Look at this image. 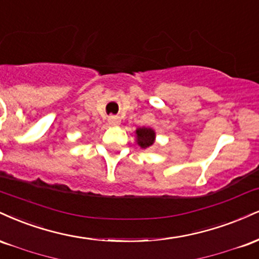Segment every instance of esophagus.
<instances>
[{
  "label": "esophagus",
  "instance_id": "1",
  "mask_svg": "<svg viewBox=\"0 0 259 259\" xmlns=\"http://www.w3.org/2000/svg\"><path fill=\"white\" fill-rule=\"evenodd\" d=\"M108 121H109V123L111 124V126H118V124L121 123V120H120V117H118V116H109Z\"/></svg>",
  "mask_w": 259,
  "mask_h": 259
}]
</instances>
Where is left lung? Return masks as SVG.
<instances>
[{"instance_id": "1", "label": "left lung", "mask_w": 259, "mask_h": 259, "mask_svg": "<svg viewBox=\"0 0 259 259\" xmlns=\"http://www.w3.org/2000/svg\"><path fill=\"white\" fill-rule=\"evenodd\" d=\"M136 143L142 149H148L155 143L156 132L151 127H139L135 131Z\"/></svg>"}]
</instances>
